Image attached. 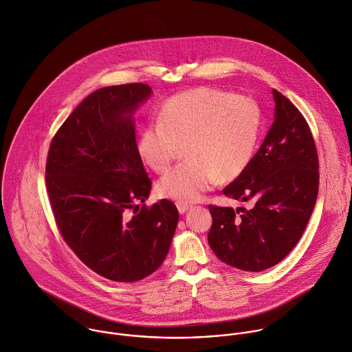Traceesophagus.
I'll use <instances>...</instances> for the list:
<instances>
[{
  "mask_svg": "<svg viewBox=\"0 0 352 352\" xmlns=\"http://www.w3.org/2000/svg\"><path fill=\"white\" fill-rule=\"evenodd\" d=\"M175 206H177V208H178L179 213H185V212L188 211V210L192 207L190 204H188V203H182V201H177V203H175Z\"/></svg>",
  "mask_w": 352,
  "mask_h": 352,
  "instance_id": "esophagus-1",
  "label": "esophagus"
}]
</instances>
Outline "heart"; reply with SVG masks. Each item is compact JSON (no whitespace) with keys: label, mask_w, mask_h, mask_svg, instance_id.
Returning a JSON list of instances; mask_svg holds the SVG:
<instances>
[{"label":"heart","mask_w":352,"mask_h":352,"mask_svg":"<svg viewBox=\"0 0 352 352\" xmlns=\"http://www.w3.org/2000/svg\"><path fill=\"white\" fill-rule=\"evenodd\" d=\"M260 122V109L252 98L200 87L162 104L157 122L141 131L138 151L149 168L163 174L174 162L179 144L186 142L189 160L157 182V193L193 203L214 186L219 177L228 181L245 171L257 145Z\"/></svg>","instance_id":"1"}]
</instances>
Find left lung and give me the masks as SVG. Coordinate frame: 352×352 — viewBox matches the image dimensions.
I'll use <instances>...</instances> for the list:
<instances>
[{
	"label": "left lung",
	"instance_id": "1",
	"mask_svg": "<svg viewBox=\"0 0 352 352\" xmlns=\"http://www.w3.org/2000/svg\"><path fill=\"white\" fill-rule=\"evenodd\" d=\"M275 121L245 171L223 189L252 210L208 206V243L223 263L248 272L268 270L299 242L318 195V155L302 113L274 89Z\"/></svg>",
	"mask_w": 352,
	"mask_h": 352
}]
</instances>
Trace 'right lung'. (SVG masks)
Here are the masks:
<instances>
[{
    "label": "right lung",
    "mask_w": 352,
    "mask_h": 352,
    "mask_svg": "<svg viewBox=\"0 0 352 352\" xmlns=\"http://www.w3.org/2000/svg\"><path fill=\"white\" fill-rule=\"evenodd\" d=\"M142 82L96 89L54 135L46 160V189L67 245L89 270L131 283L164 261L179 213L170 200L151 207L135 110L151 95Z\"/></svg>",
    "instance_id": "add662e5"
}]
</instances>
